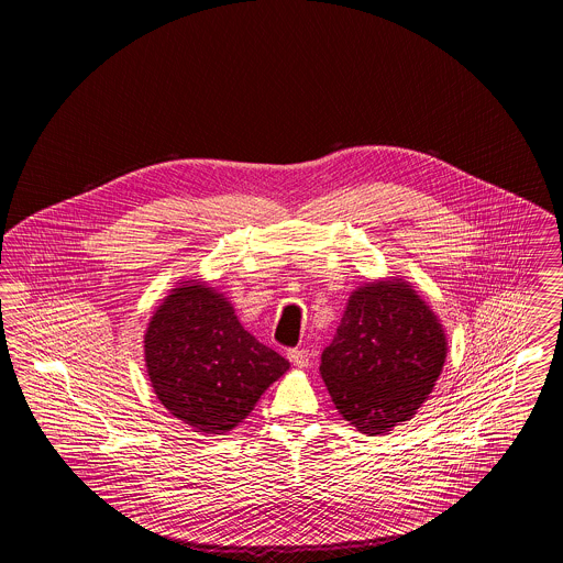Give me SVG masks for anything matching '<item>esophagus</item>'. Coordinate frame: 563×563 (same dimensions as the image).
<instances>
[{"label": "esophagus", "mask_w": 563, "mask_h": 563, "mask_svg": "<svg viewBox=\"0 0 563 563\" xmlns=\"http://www.w3.org/2000/svg\"><path fill=\"white\" fill-rule=\"evenodd\" d=\"M287 356H289V361L294 363L295 367H299V369H303V367H308V365H310V350H289V352H287Z\"/></svg>", "instance_id": "obj_1"}]
</instances>
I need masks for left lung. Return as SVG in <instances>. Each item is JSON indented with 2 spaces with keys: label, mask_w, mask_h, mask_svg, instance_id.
<instances>
[{
  "label": "left lung",
  "mask_w": 563,
  "mask_h": 563,
  "mask_svg": "<svg viewBox=\"0 0 563 563\" xmlns=\"http://www.w3.org/2000/svg\"><path fill=\"white\" fill-rule=\"evenodd\" d=\"M445 335L434 312L407 283L356 289L321 375L344 420L365 434L409 420L443 369Z\"/></svg>",
  "instance_id": "left-lung-1"
}]
</instances>
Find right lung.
I'll list each match as a JSON object with an SVG mask.
<instances>
[{
    "label": "right lung",
    "mask_w": 563,
    "mask_h": 563,
    "mask_svg": "<svg viewBox=\"0 0 563 563\" xmlns=\"http://www.w3.org/2000/svg\"><path fill=\"white\" fill-rule=\"evenodd\" d=\"M145 363L162 405L196 432L242 422L289 361L242 329L232 303L189 283L164 299L145 333Z\"/></svg>",
    "instance_id": "obj_1"
}]
</instances>
